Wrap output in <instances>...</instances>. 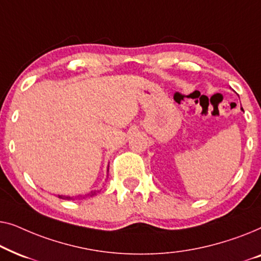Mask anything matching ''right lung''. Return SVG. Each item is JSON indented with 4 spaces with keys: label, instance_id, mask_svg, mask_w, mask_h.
Here are the masks:
<instances>
[{
    "label": "right lung",
    "instance_id": "right-lung-1",
    "mask_svg": "<svg viewBox=\"0 0 261 261\" xmlns=\"http://www.w3.org/2000/svg\"><path fill=\"white\" fill-rule=\"evenodd\" d=\"M95 194H96V191H91V192H89V194L85 195V196H94ZM85 196H83V198L85 197ZM58 197L62 198V199H73V197H70V196H63V195H58ZM81 198H82V196H81Z\"/></svg>",
    "mask_w": 261,
    "mask_h": 261
}]
</instances>
